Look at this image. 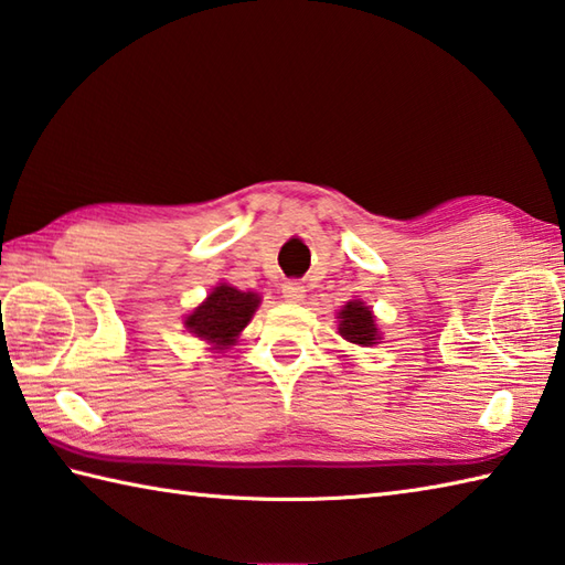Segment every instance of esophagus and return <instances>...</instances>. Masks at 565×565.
<instances>
[{
    "mask_svg": "<svg viewBox=\"0 0 565 565\" xmlns=\"http://www.w3.org/2000/svg\"><path fill=\"white\" fill-rule=\"evenodd\" d=\"M281 294H284L286 301H294V303H298V301H303L306 289H303V284H301V281H286V284L281 286Z\"/></svg>",
    "mask_w": 565,
    "mask_h": 565,
    "instance_id": "obj_1",
    "label": "esophagus"
}]
</instances>
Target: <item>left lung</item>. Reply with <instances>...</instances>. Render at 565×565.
<instances>
[{
	"mask_svg": "<svg viewBox=\"0 0 565 565\" xmlns=\"http://www.w3.org/2000/svg\"><path fill=\"white\" fill-rule=\"evenodd\" d=\"M338 318H340V328H338L340 335L348 342L370 348L380 340L377 326H374V316L362 301H350L345 308H342Z\"/></svg>",
	"mask_w": 565,
	"mask_h": 565,
	"instance_id": "obj_1",
	"label": "left lung"
}]
</instances>
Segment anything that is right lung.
Masks as SVG:
<instances>
[{
	"instance_id": "right-lung-1",
	"label": "right lung",
	"mask_w": 565,
	"mask_h": 565,
	"mask_svg": "<svg viewBox=\"0 0 565 565\" xmlns=\"http://www.w3.org/2000/svg\"><path fill=\"white\" fill-rule=\"evenodd\" d=\"M257 306V294L237 291L235 286L223 284L188 316L185 328L195 338L215 342L213 350H227V345H232L239 335V330L249 323Z\"/></svg>"
}]
</instances>
